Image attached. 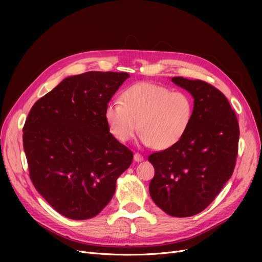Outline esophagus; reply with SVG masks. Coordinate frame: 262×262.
Returning <instances> with one entry per match:
<instances>
[{"mask_svg": "<svg viewBox=\"0 0 262 262\" xmlns=\"http://www.w3.org/2000/svg\"><path fill=\"white\" fill-rule=\"evenodd\" d=\"M134 159H135V161H137V162H140V161L143 160V156H142L141 154H139V153H135Z\"/></svg>", "mask_w": 262, "mask_h": 262, "instance_id": "obj_1", "label": "esophagus"}]
</instances>
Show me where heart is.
<instances>
[{
    "mask_svg": "<svg viewBox=\"0 0 262 262\" xmlns=\"http://www.w3.org/2000/svg\"><path fill=\"white\" fill-rule=\"evenodd\" d=\"M193 112V99L189 93L139 82L122 93L121 103H109L104 116L110 134L119 142L132 140L139 127L142 144L166 149L184 138Z\"/></svg>",
    "mask_w": 262,
    "mask_h": 262,
    "instance_id": "b5f03b06",
    "label": "heart"
}]
</instances>
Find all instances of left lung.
<instances>
[{
  "instance_id": "left-lung-1",
  "label": "left lung",
  "mask_w": 262,
  "mask_h": 262,
  "mask_svg": "<svg viewBox=\"0 0 262 262\" xmlns=\"http://www.w3.org/2000/svg\"><path fill=\"white\" fill-rule=\"evenodd\" d=\"M194 99L193 119L184 138L148 156L155 175L149 194L176 217L203 211L231 177L236 166L239 124L225 95L201 79L173 77Z\"/></svg>"
}]
</instances>
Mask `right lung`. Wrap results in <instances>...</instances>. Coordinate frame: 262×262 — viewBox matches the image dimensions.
Here are the masks:
<instances>
[{"label":"right lung","mask_w":262,"mask_h":262,"mask_svg":"<svg viewBox=\"0 0 262 262\" xmlns=\"http://www.w3.org/2000/svg\"><path fill=\"white\" fill-rule=\"evenodd\" d=\"M129 77L90 71L64 78L39 99L23 126V147L36 190L66 217L87 220L113 199L133 152L109 133L105 108Z\"/></svg>","instance_id":"obj_1"}]
</instances>
